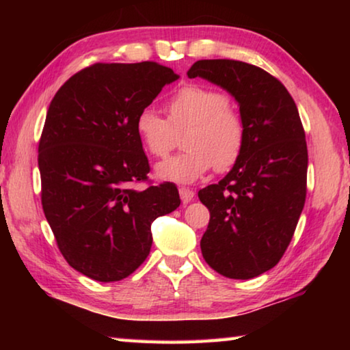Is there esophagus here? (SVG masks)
<instances>
[{
    "instance_id": "esophagus-1",
    "label": "esophagus",
    "mask_w": 350,
    "mask_h": 350,
    "mask_svg": "<svg viewBox=\"0 0 350 350\" xmlns=\"http://www.w3.org/2000/svg\"><path fill=\"white\" fill-rule=\"evenodd\" d=\"M179 194H180V199L183 204L191 202V200L194 199V191L189 188H179Z\"/></svg>"
}]
</instances>
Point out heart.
<instances>
[{"mask_svg":"<svg viewBox=\"0 0 350 350\" xmlns=\"http://www.w3.org/2000/svg\"><path fill=\"white\" fill-rule=\"evenodd\" d=\"M168 118L145 108L135 131L154 157H167L183 135L185 151L157 165V176L180 183L194 182L211 168L230 170L239 161L245 142L244 120L227 94L204 85H185L167 102Z\"/></svg>","mask_w":350,"mask_h":350,"instance_id":"obj_1","label":"heart"}]
</instances>
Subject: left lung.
I'll use <instances>...</instances> for the list:
<instances>
[{
  "label": "left lung",
  "instance_id": "obj_1",
  "mask_svg": "<svg viewBox=\"0 0 350 350\" xmlns=\"http://www.w3.org/2000/svg\"><path fill=\"white\" fill-rule=\"evenodd\" d=\"M187 74L224 88L239 105L245 126L239 161L222 180L199 191L210 211L200 250L217 273L250 280L280 262L304 208L303 123L286 86L253 64L199 60Z\"/></svg>",
  "mask_w": 350,
  "mask_h": 350
}]
</instances>
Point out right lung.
<instances>
[{
	"label": "right lung",
	"instance_id": "add662e5",
	"mask_svg": "<svg viewBox=\"0 0 350 350\" xmlns=\"http://www.w3.org/2000/svg\"><path fill=\"white\" fill-rule=\"evenodd\" d=\"M177 79L156 62L96 63L49 105L38 145L41 204L64 259L91 280L137 270L151 250V224L180 205L171 182L133 187L150 173L135 118Z\"/></svg>",
	"mask_w": 350,
	"mask_h": 350
}]
</instances>
